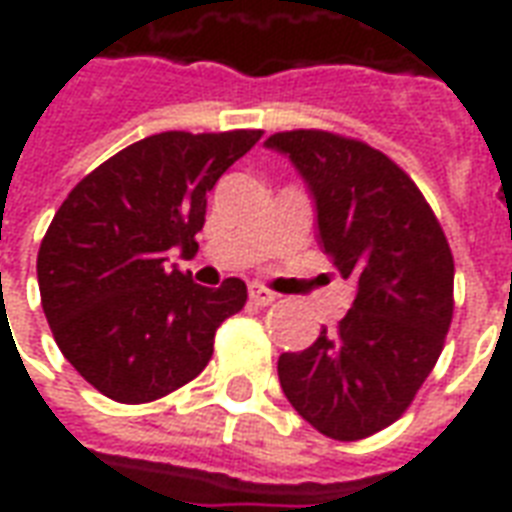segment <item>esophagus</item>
<instances>
[{
	"mask_svg": "<svg viewBox=\"0 0 512 512\" xmlns=\"http://www.w3.org/2000/svg\"><path fill=\"white\" fill-rule=\"evenodd\" d=\"M249 301L257 304V307H268V304H274V301H277V296H274L268 288H263V285H249Z\"/></svg>",
	"mask_w": 512,
	"mask_h": 512,
	"instance_id": "34e87169",
	"label": "esophagus"
}]
</instances>
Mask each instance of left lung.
Returning a JSON list of instances; mask_svg holds the SVG:
<instances>
[{"label": "left lung", "mask_w": 512, "mask_h": 512, "mask_svg": "<svg viewBox=\"0 0 512 512\" xmlns=\"http://www.w3.org/2000/svg\"><path fill=\"white\" fill-rule=\"evenodd\" d=\"M266 147L299 169L318 238L356 299L334 332L282 354L290 406L337 441L367 439L411 406L444 348L455 263L436 213L395 161L332 131H282Z\"/></svg>", "instance_id": "1"}]
</instances>
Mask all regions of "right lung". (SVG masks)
<instances>
[{
    "label": "right lung",
    "mask_w": 512,
    "mask_h": 512,
    "mask_svg": "<svg viewBox=\"0 0 512 512\" xmlns=\"http://www.w3.org/2000/svg\"><path fill=\"white\" fill-rule=\"evenodd\" d=\"M263 131L139 139L82 178L38 252L40 304L62 356L101 395L150 403L211 362L213 334L244 310L238 277L202 288L167 266L197 252L208 191Z\"/></svg>",
    "instance_id": "obj_1"
}]
</instances>
